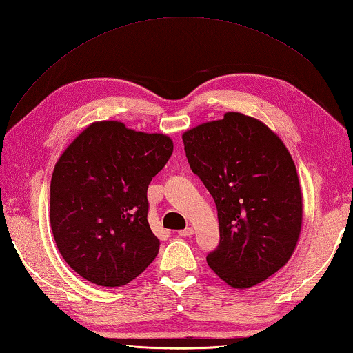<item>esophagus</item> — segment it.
<instances>
[{
  "instance_id": "1",
  "label": "esophagus",
  "mask_w": 353,
  "mask_h": 353,
  "mask_svg": "<svg viewBox=\"0 0 353 353\" xmlns=\"http://www.w3.org/2000/svg\"><path fill=\"white\" fill-rule=\"evenodd\" d=\"M192 234H194V229H192V228H186V229L179 230V236H183V238L191 236Z\"/></svg>"
}]
</instances>
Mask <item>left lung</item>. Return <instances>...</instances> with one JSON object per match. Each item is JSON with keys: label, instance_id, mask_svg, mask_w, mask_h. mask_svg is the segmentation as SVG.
I'll return each mask as SVG.
<instances>
[{"label": "left lung", "instance_id": "1", "mask_svg": "<svg viewBox=\"0 0 353 353\" xmlns=\"http://www.w3.org/2000/svg\"><path fill=\"white\" fill-rule=\"evenodd\" d=\"M182 139L219 211L220 244L208 265L230 287H254L287 264L301 235L302 191L292 157L264 123L238 112Z\"/></svg>", "mask_w": 353, "mask_h": 353}]
</instances>
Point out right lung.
I'll use <instances>...</instances> for the list:
<instances>
[{
	"label": "right lung",
	"mask_w": 353,
	"mask_h": 353,
	"mask_svg": "<svg viewBox=\"0 0 353 353\" xmlns=\"http://www.w3.org/2000/svg\"><path fill=\"white\" fill-rule=\"evenodd\" d=\"M172 141L162 133L92 123L52 171L50 223L62 258L101 287H121L159 252L147 220V190L168 162Z\"/></svg>",
	"instance_id": "obj_1"
}]
</instances>
